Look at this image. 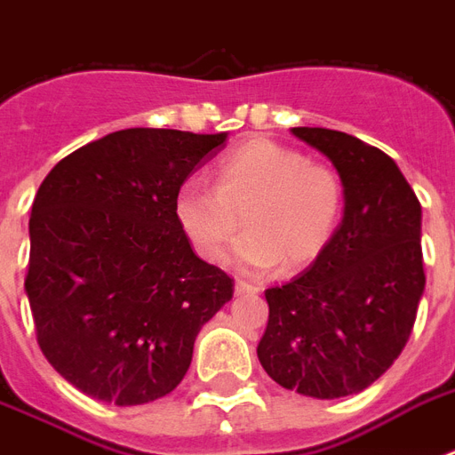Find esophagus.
<instances>
[{
	"label": "esophagus",
	"mask_w": 455,
	"mask_h": 455,
	"mask_svg": "<svg viewBox=\"0 0 455 455\" xmlns=\"http://www.w3.org/2000/svg\"><path fill=\"white\" fill-rule=\"evenodd\" d=\"M259 288L255 283H248V281H235V295H257Z\"/></svg>",
	"instance_id": "34e87169"
}]
</instances>
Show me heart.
I'll return each instance as SVG.
<instances>
[{
    "label": "heart",
    "mask_w": 455,
    "mask_h": 455,
    "mask_svg": "<svg viewBox=\"0 0 455 455\" xmlns=\"http://www.w3.org/2000/svg\"><path fill=\"white\" fill-rule=\"evenodd\" d=\"M345 181L328 164L269 139H252L217 164V184L186 179L174 196V217L203 259L224 262L235 243L243 269L269 271L288 259L307 267L323 255L345 214Z\"/></svg>",
    "instance_id": "1"
}]
</instances>
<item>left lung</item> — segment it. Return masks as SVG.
I'll list each match as a JSON object with an SVG mask.
<instances>
[{"label": "left lung", "instance_id": "left-lung-1", "mask_svg": "<svg viewBox=\"0 0 455 455\" xmlns=\"http://www.w3.org/2000/svg\"><path fill=\"white\" fill-rule=\"evenodd\" d=\"M345 181V217L325 252L264 292L257 356L281 387L316 399L366 389L406 347L425 291L420 203L387 153L345 132L292 127Z\"/></svg>", "mask_w": 455, "mask_h": 455}]
</instances>
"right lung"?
Segmentation results:
<instances>
[{"instance_id": "right-lung-1", "label": "right lung", "mask_w": 455, "mask_h": 455, "mask_svg": "<svg viewBox=\"0 0 455 455\" xmlns=\"http://www.w3.org/2000/svg\"><path fill=\"white\" fill-rule=\"evenodd\" d=\"M227 134L113 132L66 156L30 214L25 292L37 345L70 385L116 406L170 395L200 328L234 298L203 262L174 196Z\"/></svg>"}]
</instances>
